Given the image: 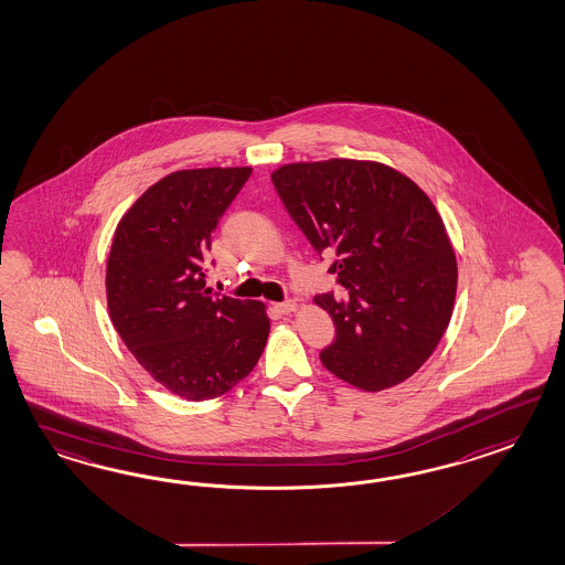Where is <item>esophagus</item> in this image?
<instances>
[{
	"instance_id": "obj_1",
	"label": "esophagus",
	"mask_w": 565,
	"mask_h": 565,
	"mask_svg": "<svg viewBox=\"0 0 565 565\" xmlns=\"http://www.w3.org/2000/svg\"><path fill=\"white\" fill-rule=\"evenodd\" d=\"M275 309L278 313H285V316H287V313L297 311V302L292 301V299H289V301L276 302Z\"/></svg>"
}]
</instances>
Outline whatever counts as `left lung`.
I'll return each mask as SVG.
<instances>
[{
	"label": "left lung",
	"instance_id": "1",
	"mask_svg": "<svg viewBox=\"0 0 565 565\" xmlns=\"http://www.w3.org/2000/svg\"><path fill=\"white\" fill-rule=\"evenodd\" d=\"M273 183L311 246L335 252L329 273L343 301H313L335 323L321 352L331 374L366 393L411 379L444 338L458 263L431 199L403 172L374 160L292 162Z\"/></svg>",
	"mask_w": 565,
	"mask_h": 565
}]
</instances>
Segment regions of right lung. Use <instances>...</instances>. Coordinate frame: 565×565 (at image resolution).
<instances>
[{
    "label": "right lung",
    "instance_id": "right-lung-1",
    "mask_svg": "<svg viewBox=\"0 0 565 565\" xmlns=\"http://www.w3.org/2000/svg\"><path fill=\"white\" fill-rule=\"evenodd\" d=\"M249 174V167L167 174L124 213L109 249L114 328L140 366L186 401L234 388L268 340L263 302L205 287L211 234Z\"/></svg>",
    "mask_w": 565,
    "mask_h": 565
}]
</instances>
